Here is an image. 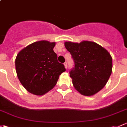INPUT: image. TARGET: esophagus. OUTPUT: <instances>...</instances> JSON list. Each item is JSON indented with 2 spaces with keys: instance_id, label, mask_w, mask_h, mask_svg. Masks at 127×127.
<instances>
[{
  "instance_id": "34e87169",
  "label": "esophagus",
  "mask_w": 127,
  "mask_h": 127,
  "mask_svg": "<svg viewBox=\"0 0 127 127\" xmlns=\"http://www.w3.org/2000/svg\"><path fill=\"white\" fill-rule=\"evenodd\" d=\"M64 65L65 68H66V69H67V62H65L64 63Z\"/></svg>"
}]
</instances>
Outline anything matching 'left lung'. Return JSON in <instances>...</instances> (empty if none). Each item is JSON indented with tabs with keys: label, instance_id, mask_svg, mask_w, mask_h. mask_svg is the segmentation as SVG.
Here are the masks:
<instances>
[{
	"label": "left lung",
	"instance_id": "obj_1",
	"mask_svg": "<svg viewBox=\"0 0 127 127\" xmlns=\"http://www.w3.org/2000/svg\"><path fill=\"white\" fill-rule=\"evenodd\" d=\"M64 46L74 60L75 67L69 74L75 89L83 95H94L104 88L111 74L110 53L93 41H66Z\"/></svg>",
	"mask_w": 127,
	"mask_h": 127
}]
</instances>
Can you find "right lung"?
<instances>
[{
    "instance_id": "right-lung-1",
    "label": "right lung",
    "mask_w": 127,
    "mask_h": 127,
    "mask_svg": "<svg viewBox=\"0 0 127 127\" xmlns=\"http://www.w3.org/2000/svg\"><path fill=\"white\" fill-rule=\"evenodd\" d=\"M55 42L39 41L21 50L15 60L19 80L27 91L42 95L54 88L59 76L66 71L53 51Z\"/></svg>"
}]
</instances>
